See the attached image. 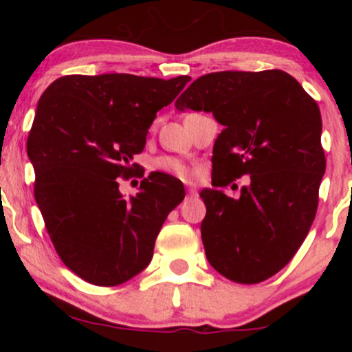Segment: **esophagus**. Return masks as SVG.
<instances>
[{
    "label": "esophagus",
    "instance_id": "obj_1",
    "mask_svg": "<svg viewBox=\"0 0 352 352\" xmlns=\"http://www.w3.org/2000/svg\"><path fill=\"white\" fill-rule=\"evenodd\" d=\"M187 195L188 197H195L197 195V190L193 187H187Z\"/></svg>",
    "mask_w": 352,
    "mask_h": 352
}]
</instances>
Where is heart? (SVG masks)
Returning <instances> with one entry per match:
<instances>
[{
	"label": "heart",
	"instance_id": "b5f03b06",
	"mask_svg": "<svg viewBox=\"0 0 352 352\" xmlns=\"http://www.w3.org/2000/svg\"><path fill=\"white\" fill-rule=\"evenodd\" d=\"M153 168L159 172L168 173V175L179 177V179H188L190 177V168L180 159H175V157H159L153 162Z\"/></svg>",
	"mask_w": 352,
	"mask_h": 352
}]
</instances>
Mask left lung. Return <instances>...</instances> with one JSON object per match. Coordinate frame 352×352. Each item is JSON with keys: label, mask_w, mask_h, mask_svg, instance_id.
I'll return each instance as SVG.
<instances>
[{"label": "left lung", "mask_w": 352, "mask_h": 352, "mask_svg": "<svg viewBox=\"0 0 352 352\" xmlns=\"http://www.w3.org/2000/svg\"><path fill=\"white\" fill-rule=\"evenodd\" d=\"M175 107L212 112L223 125L213 187L250 175L240 199L200 192L208 263L235 283L268 280L292 261L316 217L326 170L316 100L285 71H221L193 80Z\"/></svg>", "instance_id": "1"}]
</instances>
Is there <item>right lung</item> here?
<instances>
[{
  "label": "right lung",
  "mask_w": 352,
  "mask_h": 352,
  "mask_svg": "<svg viewBox=\"0 0 352 352\" xmlns=\"http://www.w3.org/2000/svg\"><path fill=\"white\" fill-rule=\"evenodd\" d=\"M188 80L71 74L39 99L26 145L34 199L63 263L91 285H120L147 268L165 218L184 200V184L167 173L152 172L131 199L119 177L134 172L157 112Z\"/></svg>",
  "instance_id": "obj_1"
}]
</instances>
